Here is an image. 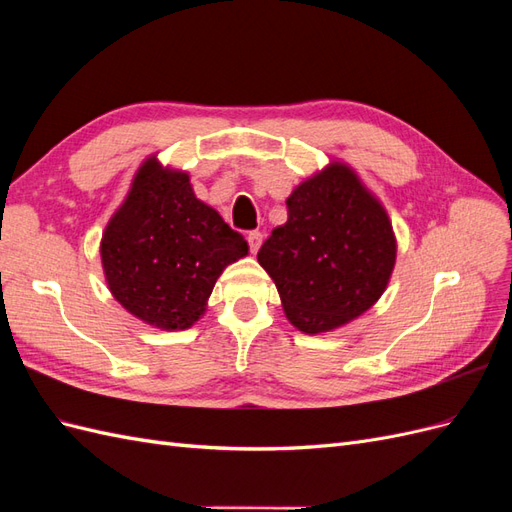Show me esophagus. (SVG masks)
<instances>
[{
    "mask_svg": "<svg viewBox=\"0 0 512 512\" xmlns=\"http://www.w3.org/2000/svg\"><path fill=\"white\" fill-rule=\"evenodd\" d=\"M247 243H250V252H252V254H256V252H258V247L262 245V232L252 230L250 235H247Z\"/></svg>",
    "mask_w": 512,
    "mask_h": 512,
    "instance_id": "esophagus-1",
    "label": "esophagus"
}]
</instances>
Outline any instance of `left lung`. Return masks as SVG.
<instances>
[{
	"label": "left lung",
	"mask_w": 512,
	"mask_h": 512,
	"mask_svg": "<svg viewBox=\"0 0 512 512\" xmlns=\"http://www.w3.org/2000/svg\"><path fill=\"white\" fill-rule=\"evenodd\" d=\"M288 220L258 252L292 327H344L389 286L397 239L389 213L346 162H329L286 200Z\"/></svg>",
	"instance_id": "obj_1"
}]
</instances>
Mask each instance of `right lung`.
Wrapping results in <instances>:
<instances>
[{
	"label": "right lung",
	"mask_w": 512,
	"mask_h": 512,
	"mask_svg": "<svg viewBox=\"0 0 512 512\" xmlns=\"http://www.w3.org/2000/svg\"><path fill=\"white\" fill-rule=\"evenodd\" d=\"M247 241L198 200L185 170L149 156L108 220L100 258L117 303L162 331L190 329L205 314L222 271Z\"/></svg>",
	"instance_id": "add662e5"
}]
</instances>
